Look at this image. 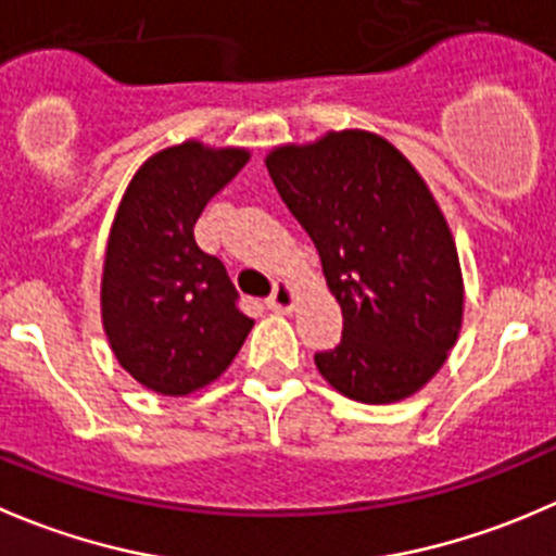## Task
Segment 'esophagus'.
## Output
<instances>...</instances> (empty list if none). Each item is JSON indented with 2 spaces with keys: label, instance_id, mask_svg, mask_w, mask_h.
<instances>
[{
  "label": "esophagus",
  "instance_id": "esophagus-1",
  "mask_svg": "<svg viewBox=\"0 0 556 556\" xmlns=\"http://www.w3.org/2000/svg\"><path fill=\"white\" fill-rule=\"evenodd\" d=\"M266 304H268V309H274V312H290L295 304L293 288H290L288 282H277L274 285V293L266 299Z\"/></svg>",
  "mask_w": 556,
  "mask_h": 556
}]
</instances>
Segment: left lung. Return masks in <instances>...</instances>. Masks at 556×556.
Wrapping results in <instances>:
<instances>
[{"instance_id":"1","label":"left lung","mask_w":556,"mask_h":556,"mask_svg":"<svg viewBox=\"0 0 556 556\" xmlns=\"http://www.w3.org/2000/svg\"><path fill=\"white\" fill-rule=\"evenodd\" d=\"M342 306V339L315 353L344 396L388 404L443 366L462 326V271L432 192L388 141L361 129L266 160Z\"/></svg>"}]
</instances>
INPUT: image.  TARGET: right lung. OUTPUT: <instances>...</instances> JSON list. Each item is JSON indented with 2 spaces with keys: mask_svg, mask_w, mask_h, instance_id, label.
Returning a JSON list of instances; mask_svg holds the SVG:
<instances>
[{
  "mask_svg": "<svg viewBox=\"0 0 556 556\" xmlns=\"http://www.w3.org/2000/svg\"><path fill=\"white\" fill-rule=\"evenodd\" d=\"M247 152L190 141L154 154L124 192L102 271V323L138 382L185 396L217 380L250 333L223 261L195 244L206 203Z\"/></svg>",
  "mask_w": 556,
  "mask_h": 556,
  "instance_id": "right-lung-1",
  "label": "right lung"
}]
</instances>
